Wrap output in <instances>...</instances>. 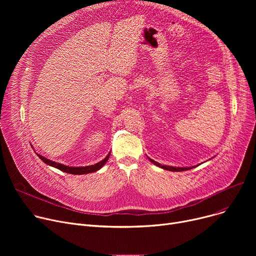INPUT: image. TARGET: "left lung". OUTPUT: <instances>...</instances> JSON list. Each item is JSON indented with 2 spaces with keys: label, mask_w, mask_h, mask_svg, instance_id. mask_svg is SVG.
Here are the masks:
<instances>
[{
  "label": "left lung",
  "mask_w": 256,
  "mask_h": 256,
  "mask_svg": "<svg viewBox=\"0 0 256 256\" xmlns=\"http://www.w3.org/2000/svg\"><path fill=\"white\" fill-rule=\"evenodd\" d=\"M150 162H152V163H154V165H156V166H158V167H160V168H163V169H165V170H169V171H184V170H189V169H192V168H194V167L182 168V167H171V166H164V165H160V164L156 163V160H152V158H150Z\"/></svg>",
  "instance_id": "1"
}]
</instances>
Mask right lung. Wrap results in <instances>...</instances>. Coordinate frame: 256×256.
I'll list each match as a JSON object with an SVG mask.
<instances>
[{
    "mask_svg": "<svg viewBox=\"0 0 256 256\" xmlns=\"http://www.w3.org/2000/svg\"><path fill=\"white\" fill-rule=\"evenodd\" d=\"M111 154V152H110ZM110 154H108L102 160H100V163L96 164V165H90V166H86V167H70V166H66V165H63V164H60V163H56V162H52V160L40 156V154H37L39 156V158L42 160V162H44L46 164L52 166V167H55L63 172H66V173H70V174H76V176H80V174H87V173H92V172H96L98 170H100L108 160V158H109L110 156Z\"/></svg>",
    "mask_w": 256,
    "mask_h": 256,
    "instance_id": "right-lung-1",
    "label": "right lung"
}]
</instances>
